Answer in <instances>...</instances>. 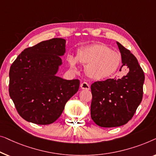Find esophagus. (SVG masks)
Wrapping results in <instances>:
<instances>
[{"label":"esophagus","instance_id":"esophagus-1","mask_svg":"<svg viewBox=\"0 0 156 156\" xmlns=\"http://www.w3.org/2000/svg\"><path fill=\"white\" fill-rule=\"evenodd\" d=\"M80 87L83 90H90V85L86 82H83L80 84Z\"/></svg>","mask_w":156,"mask_h":156}]
</instances>
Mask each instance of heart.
<instances>
[{"mask_svg": "<svg viewBox=\"0 0 156 156\" xmlns=\"http://www.w3.org/2000/svg\"><path fill=\"white\" fill-rule=\"evenodd\" d=\"M67 59L73 69H76L77 61L86 65L85 73L90 78L95 80H103L114 75L121 63L119 54L102 44L83 47L78 50L76 58L69 56Z\"/></svg>", "mask_w": 156, "mask_h": 156, "instance_id": "obj_1", "label": "heart"}]
</instances>
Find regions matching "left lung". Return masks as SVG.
Returning <instances> with one entry per match:
<instances>
[{"instance_id": "obj_1", "label": "left lung", "mask_w": 156, "mask_h": 156, "mask_svg": "<svg viewBox=\"0 0 156 156\" xmlns=\"http://www.w3.org/2000/svg\"><path fill=\"white\" fill-rule=\"evenodd\" d=\"M117 45L122 66L128 67L129 73L122 78H109L91 85V118L96 124L105 128L122 126L130 121L143 98V69L129 49L119 42Z\"/></svg>"}]
</instances>
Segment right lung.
Returning <instances> with one entry per match:
<instances>
[{"label":"right lung","mask_w":156,"mask_h":156,"mask_svg":"<svg viewBox=\"0 0 156 156\" xmlns=\"http://www.w3.org/2000/svg\"><path fill=\"white\" fill-rule=\"evenodd\" d=\"M65 40L53 38L25 49L12 63L9 95L26 121L47 125L62 114L66 103L77 93L80 80L56 76L65 53Z\"/></svg>","instance_id":"right-lung-1"}]
</instances>
